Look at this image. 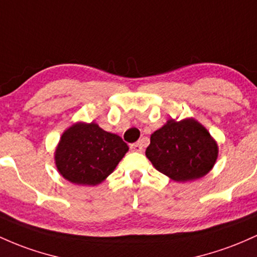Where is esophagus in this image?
<instances>
[{"instance_id": "esophagus-1", "label": "esophagus", "mask_w": 257, "mask_h": 257, "mask_svg": "<svg viewBox=\"0 0 257 257\" xmlns=\"http://www.w3.org/2000/svg\"><path fill=\"white\" fill-rule=\"evenodd\" d=\"M131 149H132V150H133V151L142 152V151H143V143H142V142H138V143L132 144Z\"/></svg>"}]
</instances>
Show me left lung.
Returning <instances> with one entry per match:
<instances>
[{
	"label": "left lung",
	"mask_w": 257,
	"mask_h": 257,
	"mask_svg": "<svg viewBox=\"0 0 257 257\" xmlns=\"http://www.w3.org/2000/svg\"><path fill=\"white\" fill-rule=\"evenodd\" d=\"M146 157L154 167L176 182L201 178L218 156L215 140L195 119H170L151 134Z\"/></svg>",
	"instance_id": "left-lung-1"
}]
</instances>
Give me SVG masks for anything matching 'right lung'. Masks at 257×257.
<instances>
[{"instance_id":"obj_1","label":"right lung","mask_w":257,"mask_h":257,"mask_svg":"<svg viewBox=\"0 0 257 257\" xmlns=\"http://www.w3.org/2000/svg\"><path fill=\"white\" fill-rule=\"evenodd\" d=\"M128 149L122 138L97 124L77 123L62 135L56 149V166L74 184L96 185L114 171Z\"/></svg>"}]
</instances>
